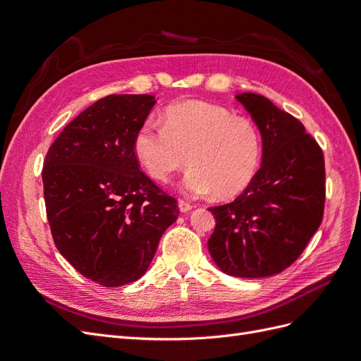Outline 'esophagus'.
<instances>
[{
  "mask_svg": "<svg viewBox=\"0 0 361 361\" xmlns=\"http://www.w3.org/2000/svg\"><path fill=\"white\" fill-rule=\"evenodd\" d=\"M178 206H179V211L183 212V214H187V212H190L192 209V204H190L188 202H185V200H179Z\"/></svg>",
  "mask_w": 361,
  "mask_h": 361,
  "instance_id": "1",
  "label": "esophagus"
}]
</instances>
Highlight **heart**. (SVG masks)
Instances as JSON below:
<instances>
[{"label":"heart","instance_id":"heart-1","mask_svg":"<svg viewBox=\"0 0 361 361\" xmlns=\"http://www.w3.org/2000/svg\"><path fill=\"white\" fill-rule=\"evenodd\" d=\"M133 150L141 167L159 182H167L188 154L183 191L228 199L255 178L262 145L257 128L248 118L233 117L212 104L188 101L166 108L161 123L152 118L141 123Z\"/></svg>","mask_w":361,"mask_h":361}]
</instances>
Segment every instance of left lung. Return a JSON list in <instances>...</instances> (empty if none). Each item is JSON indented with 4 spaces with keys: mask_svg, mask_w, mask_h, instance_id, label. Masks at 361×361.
Segmentation results:
<instances>
[{
    "mask_svg": "<svg viewBox=\"0 0 361 361\" xmlns=\"http://www.w3.org/2000/svg\"><path fill=\"white\" fill-rule=\"evenodd\" d=\"M262 137V164L232 203L209 207L215 228L207 241L224 274L262 279L300 257L324 215L325 167L304 125L268 97L239 93Z\"/></svg>",
    "mask_w": 361,
    "mask_h": 361,
    "instance_id": "8db88e82",
    "label": "left lung"
}]
</instances>
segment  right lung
Masks as SVG:
<instances>
[{"mask_svg":"<svg viewBox=\"0 0 361 361\" xmlns=\"http://www.w3.org/2000/svg\"><path fill=\"white\" fill-rule=\"evenodd\" d=\"M157 104L152 94H110L76 116L49 147L42 180L61 256L106 288L146 274L176 199L140 171L133 140Z\"/></svg>","mask_w":361,"mask_h":361,"instance_id":"obj_1","label":"right lung"}]
</instances>
